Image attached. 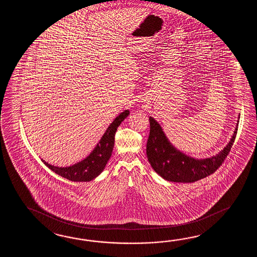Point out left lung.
<instances>
[{
  "mask_svg": "<svg viewBox=\"0 0 257 257\" xmlns=\"http://www.w3.org/2000/svg\"><path fill=\"white\" fill-rule=\"evenodd\" d=\"M240 115L229 143L218 154L210 158L196 159L180 152L170 142L161 125L150 116V136L148 139V160L153 170L164 180L192 183L213 174L223 163L234 142Z\"/></svg>",
  "mask_w": 257,
  "mask_h": 257,
  "instance_id": "left-lung-1",
  "label": "left lung"
}]
</instances>
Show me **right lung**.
Wrapping results in <instances>:
<instances>
[{
    "mask_svg": "<svg viewBox=\"0 0 257 257\" xmlns=\"http://www.w3.org/2000/svg\"><path fill=\"white\" fill-rule=\"evenodd\" d=\"M128 115L130 111L125 110L117 115L106 128L104 135L92 151V153H90L87 157H85L76 164L66 167H60L49 164L46 161H44L43 159H41V161L51 171L68 180L73 182H89L93 180L105 168V165L107 164L113 152L115 131L120 125L121 122L124 120L126 116H128Z\"/></svg>",
    "mask_w": 257,
    "mask_h": 257,
    "instance_id": "1",
    "label": "right lung"
}]
</instances>
